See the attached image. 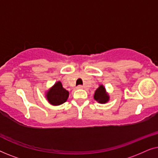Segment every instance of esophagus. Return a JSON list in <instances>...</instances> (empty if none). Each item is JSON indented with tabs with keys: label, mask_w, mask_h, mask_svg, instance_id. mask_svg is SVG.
I'll list each match as a JSON object with an SVG mask.
<instances>
[{
	"label": "esophagus",
	"mask_w": 158,
	"mask_h": 158,
	"mask_svg": "<svg viewBox=\"0 0 158 158\" xmlns=\"http://www.w3.org/2000/svg\"><path fill=\"white\" fill-rule=\"evenodd\" d=\"M77 89H82V88H83V85H77Z\"/></svg>",
	"instance_id": "1"
}]
</instances>
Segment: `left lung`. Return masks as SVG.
<instances>
[{"label":"left lung","mask_w":158,"mask_h":158,"mask_svg":"<svg viewBox=\"0 0 158 158\" xmlns=\"http://www.w3.org/2000/svg\"><path fill=\"white\" fill-rule=\"evenodd\" d=\"M94 98L96 101L100 103H106L109 100V96L106 91L104 86L100 85L95 91Z\"/></svg>","instance_id":"8db88e82"}]
</instances>
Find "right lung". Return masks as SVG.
Here are the masks:
<instances>
[{"label": "right lung", "instance_id": "right-lung-1", "mask_svg": "<svg viewBox=\"0 0 158 158\" xmlns=\"http://www.w3.org/2000/svg\"><path fill=\"white\" fill-rule=\"evenodd\" d=\"M69 92L62 87L61 82L58 81L47 92L46 98L53 106L62 104L68 100Z\"/></svg>", "mask_w": 158, "mask_h": 158}]
</instances>
